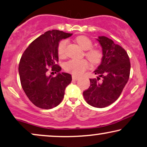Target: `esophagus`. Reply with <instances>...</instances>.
Segmentation results:
<instances>
[{
    "label": "esophagus",
    "instance_id": "esophagus-1",
    "mask_svg": "<svg viewBox=\"0 0 147 147\" xmlns=\"http://www.w3.org/2000/svg\"><path fill=\"white\" fill-rule=\"evenodd\" d=\"M79 78L78 76H76V75H72V78H73V80H78V78Z\"/></svg>",
    "mask_w": 147,
    "mask_h": 147
}]
</instances>
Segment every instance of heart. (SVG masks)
<instances>
[{
  "instance_id": "b5f03b06",
  "label": "heart",
  "mask_w": 147,
  "mask_h": 147,
  "mask_svg": "<svg viewBox=\"0 0 147 147\" xmlns=\"http://www.w3.org/2000/svg\"><path fill=\"white\" fill-rule=\"evenodd\" d=\"M76 42L83 50L86 51L85 56L92 64L97 65L100 63L103 57L102 52L100 49L92 48L93 44L89 38L84 35H80L76 37ZM67 45V40H62L58 45L57 53L60 58L66 57ZM88 67L89 63L86 59H72L67 62L64 65V69L66 71L75 75L82 74Z\"/></svg>"
}]
</instances>
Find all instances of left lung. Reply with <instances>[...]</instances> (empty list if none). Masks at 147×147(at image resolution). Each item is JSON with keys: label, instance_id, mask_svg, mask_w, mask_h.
Here are the masks:
<instances>
[{"label": "left lung", "instance_id": "1", "mask_svg": "<svg viewBox=\"0 0 147 147\" xmlns=\"http://www.w3.org/2000/svg\"><path fill=\"white\" fill-rule=\"evenodd\" d=\"M102 47L103 57L94 73L96 78H90V85L83 92L88 105L96 108L108 107L120 96L129 78L131 63L125 49L106 36L97 39ZM102 80L99 81L100 77Z\"/></svg>", "mask_w": 147, "mask_h": 147}]
</instances>
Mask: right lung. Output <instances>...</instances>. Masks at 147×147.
I'll return each instance as SVG.
<instances>
[{"label": "right lung", "mask_w": 147, "mask_h": 147, "mask_svg": "<svg viewBox=\"0 0 147 147\" xmlns=\"http://www.w3.org/2000/svg\"><path fill=\"white\" fill-rule=\"evenodd\" d=\"M71 35L58 30H49L32 41L22 54L18 65L20 83L28 99L38 108L51 109L58 106L71 82V74L60 73L61 67L57 64L60 40ZM49 67L58 73L55 78L48 75Z\"/></svg>", "instance_id": "obj_1"}]
</instances>
